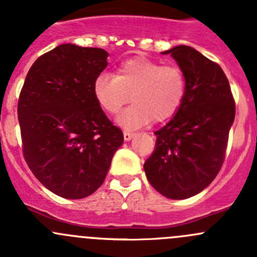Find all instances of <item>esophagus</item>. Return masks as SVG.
I'll list each match as a JSON object with an SVG mask.
<instances>
[{"mask_svg": "<svg viewBox=\"0 0 257 257\" xmlns=\"http://www.w3.org/2000/svg\"><path fill=\"white\" fill-rule=\"evenodd\" d=\"M123 136H124V141L129 142V141H132V138H133V137L136 136V134L132 133V132H124Z\"/></svg>", "mask_w": 257, "mask_h": 257, "instance_id": "esophagus-1", "label": "esophagus"}]
</instances>
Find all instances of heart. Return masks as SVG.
I'll return each mask as SVG.
<instances>
[{"mask_svg": "<svg viewBox=\"0 0 257 257\" xmlns=\"http://www.w3.org/2000/svg\"><path fill=\"white\" fill-rule=\"evenodd\" d=\"M93 97L105 113L115 114L131 98L133 104L116 116V124L133 131L154 119L165 121L175 115L185 97L186 82L177 66H162L145 57H133L116 67L115 76L98 74Z\"/></svg>", "mask_w": 257, "mask_h": 257, "instance_id": "obj_1", "label": "heart"}]
</instances>
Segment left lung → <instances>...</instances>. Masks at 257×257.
I'll return each instance as SVG.
<instances>
[{"label":"left lung","mask_w":257,"mask_h":257,"mask_svg":"<svg viewBox=\"0 0 257 257\" xmlns=\"http://www.w3.org/2000/svg\"><path fill=\"white\" fill-rule=\"evenodd\" d=\"M162 53L175 59L186 90L177 114L154 133L157 147L144 170L158 193L183 200L203 191L221 169L235 102L224 71L195 48L177 46Z\"/></svg>","instance_id":"obj_1"}]
</instances>
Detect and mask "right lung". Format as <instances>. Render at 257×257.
I'll return each mask as SVG.
<instances>
[{
  "label": "right lung",
  "instance_id": "right-lung-1",
  "mask_svg": "<svg viewBox=\"0 0 257 257\" xmlns=\"http://www.w3.org/2000/svg\"><path fill=\"white\" fill-rule=\"evenodd\" d=\"M108 52L64 43L41 56L18 100L23 155L56 195L83 199L103 184L124 137L93 97Z\"/></svg>",
  "mask_w": 257,
  "mask_h": 257
}]
</instances>
